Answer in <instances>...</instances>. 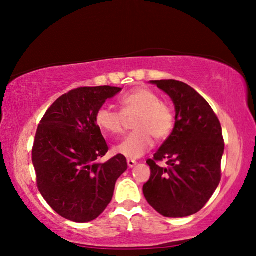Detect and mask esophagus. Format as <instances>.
Instances as JSON below:
<instances>
[{
  "instance_id": "1",
  "label": "esophagus",
  "mask_w": 256,
  "mask_h": 256,
  "mask_svg": "<svg viewBox=\"0 0 256 256\" xmlns=\"http://www.w3.org/2000/svg\"><path fill=\"white\" fill-rule=\"evenodd\" d=\"M138 162H136V160H133V159H128V166L130 167V168H132V167H134L136 166Z\"/></svg>"
}]
</instances>
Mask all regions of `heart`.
Listing matches in <instances>:
<instances>
[{
    "mask_svg": "<svg viewBox=\"0 0 256 256\" xmlns=\"http://www.w3.org/2000/svg\"><path fill=\"white\" fill-rule=\"evenodd\" d=\"M120 112L102 106L94 115V122L102 132L110 136L122 134L125 118L136 115L132 128L136 131L114 146V152L136 159L154 146V138L162 141L170 136L175 126V110L170 102L160 100L157 92L138 86L120 99Z\"/></svg>",
    "mask_w": 256,
    "mask_h": 256,
    "instance_id": "heart-1",
    "label": "heart"
}]
</instances>
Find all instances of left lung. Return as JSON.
Returning <instances> with one entry per match:
<instances>
[{"instance_id": "8db88e82", "label": "left lung", "mask_w": 256, "mask_h": 256, "mask_svg": "<svg viewBox=\"0 0 256 256\" xmlns=\"http://www.w3.org/2000/svg\"><path fill=\"white\" fill-rule=\"evenodd\" d=\"M152 84L172 99L176 122L154 158L146 160L151 174L144 194L162 216H188L206 204L222 180V125L209 102L192 86L176 80ZM162 161L166 162L164 168L158 164Z\"/></svg>"}]
</instances>
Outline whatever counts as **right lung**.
I'll return each mask as SVG.
<instances>
[{
  "label": "right lung",
  "mask_w": 256,
  "mask_h": 256,
  "mask_svg": "<svg viewBox=\"0 0 256 256\" xmlns=\"http://www.w3.org/2000/svg\"><path fill=\"white\" fill-rule=\"evenodd\" d=\"M120 90L110 86L70 90L38 124L32 154L37 188L52 209L71 222H88L100 216L116 180L128 170L122 154L94 162L108 151L94 115Z\"/></svg>",
  "instance_id": "add662e5"
}]
</instances>
